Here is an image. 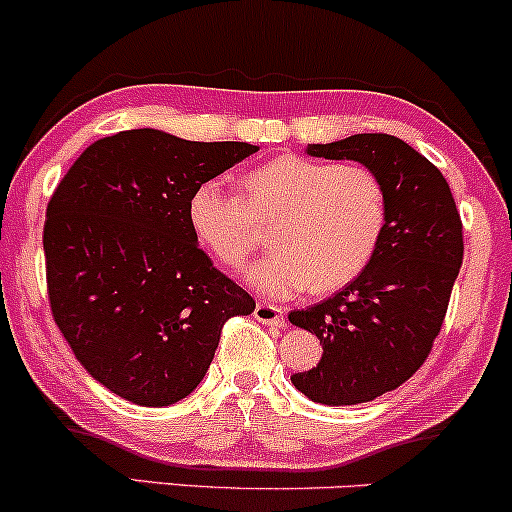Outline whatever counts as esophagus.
Wrapping results in <instances>:
<instances>
[{"instance_id": "1", "label": "esophagus", "mask_w": 512, "mask_h": 512, "mask_svg": "<svg viewBox=\"0 0 512 512\" xmlns=\"http://www.w3.org/2000/svg\"><path fill=\"white\" fill-rule=\"evenodd\" d=\"M255 318L265 325H274V328H284L286 320H284V308L282 306H274V303H257L255 306Z\"/></svg>"}]
</instances>
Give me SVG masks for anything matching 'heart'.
<instances>
[{
    "label": "heart",
    "mask_w": 512,
    "mask_h": 512,
    "mask_svg": "<svg viewBox=\"0 0 512 512\" xmlns=\"http://www.w3.org/2000/svg\"><path fill=\"white\" fill-rule=\"evenodd\" d=\"M196 240L221 265L240 267L262 243L269 250L247 267L245 282L267 299L313 289L330 294L369 267L389 226V192L372 167L282 155L240 177V194L221 179L196 184L187 204Z\"/></svg>",
    "instance_id": "heart-1"
}]
</instances>
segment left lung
Listing matches in <instances>:
<instances>
[{
    "instance_id": "obj_1",
    "label": "left lung",
    "mask_w": 512,
    "mask_h": 512,
    "mask_svg": "<svg viewBox=\"0 0 512 512\" xmlns=\"http://www.w3.org/2000/svg\"><path fill=\"white\" fill-rule=\"evenodd\" d=\"M308 155L362 162L389 192V226L369 267L330 299L289 313L323 345L316 367L291 376L296 389L325 406H355L398 389L428 359L464 260V228L447 179L401 138L359 133L308 145Z\"/></svg>"
}]
</instances>
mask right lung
<instances>
[{"instance_id":"1","label":"right lung","mask_w":512,"mask_h":512,"mask_svg":"<svg viewBox=\"0 0 512 512\" xmlns=\"http://www.w3.org/2000/svg\"><path fill=\"white\" fill-rule=\"evenodd\" d=\"M257 153L153 128L94 140L46 209L48 303L99 384L138 406H170L204 379L226 320L255 299L213 267L187 204L196 184Z\"/></svg>"}]
</instances>
